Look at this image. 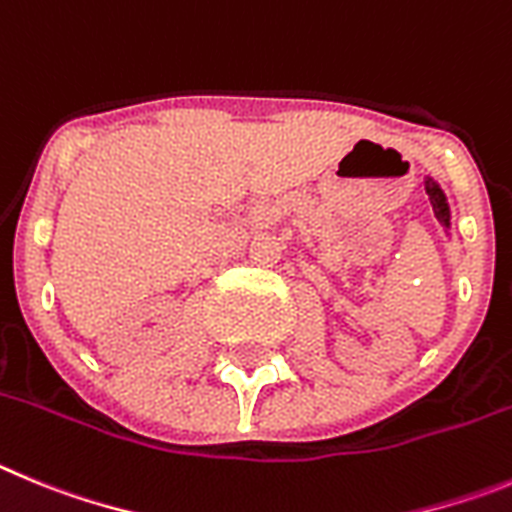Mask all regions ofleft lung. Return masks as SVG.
Listing matches in <instances>:
<instances>
[{
    "instance_id": "left-lung-1",
    "label": "left lung",
    "mask_w": 512,
    "mask_h": 512,
    "mask_svg": "<svg viewBox=\"0 0 512 512\" xmlns=\"http://www.w3.org/2000/svg\"><path fill=\"white\" fill-rule=\"evenodd\" d=\"M423 186H426L428 201H431V206H434L436 219H439L441 227H444L446 232H449V229H451V209H449V201H446V193L441 191V186L431 176H426Z\"/></svg>"
}]
</instances>
